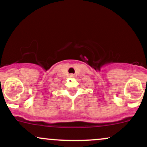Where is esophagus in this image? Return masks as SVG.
Here are the masks:
<instances>
[{
    "mask_svg": "<svg viewBox=\"0 0 147 147\" xmlns=\"http://www.w3.org/2000/svg\"><path fill=\"white\" fill-rule=\"evenodd\" d=\"M70 77H72H72H74V75H72V74H71V75H70Z\"/></svg>",
    "mask_w": 147,
    "mask_h": 147,
    "instance_id": "1",
    "label": "esophagus"
}]
</instances>
